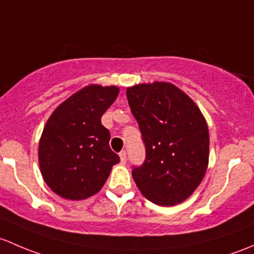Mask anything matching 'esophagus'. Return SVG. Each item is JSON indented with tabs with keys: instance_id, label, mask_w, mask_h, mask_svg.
Here are the masks:
<instances>
[{
	"instance_id": "esophagus-1",
	"label": "esophagus",
	"mask_w": 254,
	"mask_h": 254,
	"mask_svg": "<svg viewBox=\"0 0 254 254\" xmlns=\"http://www.w3.org/2000/svg\"><path fill=\"white\" fill-rule=\"evenodd\" d=\"M120 159H121V163L122 164H126L127 163V153L125 150H122L120 153Z\"/></svg>"
}]
</instances>
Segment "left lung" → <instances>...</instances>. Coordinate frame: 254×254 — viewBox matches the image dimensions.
Masks as SVG:
<instances>
[{
    "instance_id": "left-lung-1",
    "label": "left lung",
    "mask_w": 254,
    "mask_h": 254,
    "mask_svg": "<svg viewBox=\"0 0 254 254\" xmlns=\"http://www.w3.org/2000/svg\"><path fill=\"white\" fill-rule=\"evenodd\" d=\"M127 100L145 145V160L132 176L146 199L159 205L184 202L204 177L209 130L194 101L171 83L127 88Z\"/></svg>"
}]
</instances>
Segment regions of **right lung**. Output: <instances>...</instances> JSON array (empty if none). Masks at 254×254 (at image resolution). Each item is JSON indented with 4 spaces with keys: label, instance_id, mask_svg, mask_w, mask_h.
<instances>
[{
    "label": "right lung",
    "instance_id": "add662e5",
    "mask_svg": "<svg viewBox=\"0 0 254 254\" xmlns=\"http://www.w3.org/2000/svg\"><path fill=\"white\" fill-rule=\"evenodd\" d=\"M119 91L114 85H88L64 101L46 122L39 143V165L44 181L60 197H91L120 163L109 145V129L101 125V116Z\"/></svg>",
    "mask_w": 254,
    "mask_h": 254
}]
</instances>
